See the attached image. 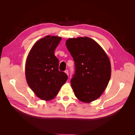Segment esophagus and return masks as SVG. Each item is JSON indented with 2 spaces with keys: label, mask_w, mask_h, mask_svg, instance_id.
I'll list each match as a JSON object with an SVG mask.
<instances>
[{
  "label": "esophagus",
  "mask_w": 135,
  "mask_h": 135,
  "mask_svg": "<svg viewBox=\"0 0 135 135\" xmlns=\"http://www.w3.org/2000/svg\"><path fill=\"white\" fill-rule=\"evenodd\" d=\"M68 72H69V71H68V70H66L65 71V73H66V74L68 75H69V73H68Z\"/></svg>",
  "instance_id": "obj_1"
}]
</instances>
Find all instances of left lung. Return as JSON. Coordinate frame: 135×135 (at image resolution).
Instances as JSON below:
<instances>
[{"label":"left lung","instance_id":"left-lung-1","mask_svg":"<svg viewBox=\"0 0 135 135\" xmlns=\"http://www.w3.org/2000/svg\"><path fill=\"white\" fill-rule=\"evenodd\" d=\"M66 46L75 63L71 85L78 99L89 103L97 99L107 88L111 65L100 45L88 37L69 38Z\"/></svg>","mask_w":135,"mask_h":135}]
</instances>
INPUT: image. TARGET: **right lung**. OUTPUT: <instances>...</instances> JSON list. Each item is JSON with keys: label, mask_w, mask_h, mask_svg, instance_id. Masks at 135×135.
I'll list each match as a JSON object with an SVG mask.
<instances>
[{"label": "right lung", "mask_w": 135, "mask_h": 135, "mask_svg": "<svg viewBox=\"0 0 135 135\" xmlns=\"http://www.w3.org/2000/svg\"><path fill=\"white\" fill-rule=\"evenodd\" d=\"M61 38L47 35L36 42L27 57L25 75L28 86L43 100H52L68 79L64 72L59 70V60L55 50Z\"/></svg>", "instance_id": "1"}]
</instances>
